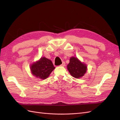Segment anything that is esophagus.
<instances>
[{
	"instance_id": "34e87169",
	"label": "esophagus",
	"mask_w": 120,
	"mask_h": 120,
	"mask_svg": "<svg viewBox=\"0 0 120 120\" xmlns=\"http://www.w3.org/2000/svg\"><path fill=\"white\" fill-rule=\"evenodd\" d=\"M65 63L64 62V61H63V63H62V64H61V65H60V66H61V67H64V66H65Z\"/></svg>"
}]
</instances>
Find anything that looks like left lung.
Here are the masks:
<instances>
[{"label":"left lung","mask_w":120,"mask_h":120,"mask_svg":"<svg viewBox=\"0 0 120 120\" xmlns=\"http://www.w3.org/2000/svg\"><path fill=\"white\" fill-rule=\"evenodd\" d=\"M71 75L75 78H79L84 75L86 71V66L81 63L77 58L72 57L67 66Z\"/></svg>","instance_id":"obj_1"}]
</instances>
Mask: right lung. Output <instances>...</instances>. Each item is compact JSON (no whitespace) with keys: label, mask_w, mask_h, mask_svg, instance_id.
Masks as SVG:
<instances>
[{"label":"right lung","mask_w":120,"mask_h":120,"mask_svg":"<svg viewBox=\"0 0 120 120\" xmlns=\"http://www.w3.org/2000/svg\"><path fill=\"white\" fill-rule=\"evenodd\" d=\"M30 68L32 75L36 77L45 79L49 77L55 67L51 60L43 57L32 64Z\"/></svg>","instance_id":"obj_1"}]
</instances>
